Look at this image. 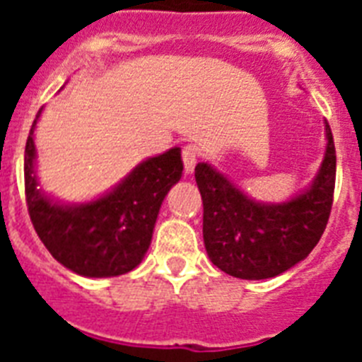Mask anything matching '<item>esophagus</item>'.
<instances>
[{"label":"esophagus","instance_id":"1","mask_svg":"<svg viewBox=\"0 0 362 362\" xmlns=\"http://www.w3.org/2000/svg\"><path fill=\"white\" fill-rule=\"evenodd\" d=\"M181 156H183L185 172H187V175L192 174V172H194V168H196V163H197V148L194 145L183 146V152H181Z\"/></svg>","mask_w":362,"mask_h":362}]
</instances>
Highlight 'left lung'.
I'll return each mask as SVG.
<instances>
[{"label":"left lung","mask_w":362,"mask_h":362,"mask_svg":"<svg viewBox=\"0 0 362 362\" xmlns=\"http://www.w3.org/2000/svg\"><path fill=\"white\" fill-rule=\"evenodd\" d=\"M326 152L310 188L286 203H257L223 174L199 163L203 239L217 268L239 279H268L296 267L317 245L332 212L335 146L326 121Z\"/></svg>","instance_id":"8db88e82"}]
</instances>
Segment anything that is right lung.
<instances>
[{"instance_id":"obj_1","label":"right lung","mask_w":362,"mask_h":362,"mask_svg":"<svg viewBox=\"0 0 362 362\" xmlns=\"http://www.w3.org/2000/svg\"><path fill=\"white\" fill-rule=\"evenodd\" d=\"M25 146V196L41 243L56 261L85 277H116L141 263L159 209L183 174L181 148L137 165L107 196L83 204H59L37 188L34 129Z\"/></svg>"}]
</instances>
